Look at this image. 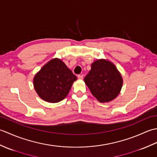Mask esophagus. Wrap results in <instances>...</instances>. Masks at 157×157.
Here are the masks:
<instances>
[{
  "label": "esophagus",
  "instance_id": "34e87169",
  "mask_svg": "<svg viewBox=\"0 0 157 157\" xmlns=\"http://www.w3.org/2000/svg\"><path fill=\"white\" fill-rule=\"evenodd\" d=\"M78 78L79 79H83V75H78Z\"/></svg>",
  "mask_w": 157,
  "mask_h": 157
}]
</instances>
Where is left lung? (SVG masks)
<instances>
[{
    "instance_id": "1",
    "label": "left lung",
    "mask_w": 157,
    "mask_h": 157,
    "mask_svg": "<svg viewBox=\"0 0 157 157\" xmlns=\"http://www.w3.org/2000/svg\"><path fill=\"white\" fill-rule=\"evenodd\" d=\"M84 82L92 94L101 102L114 100L121 92L123 78L116 66L107 59L94 61Z\"/></svg>"
}]
</instances>
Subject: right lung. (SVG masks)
<instances>
[{
	"label": "right lung",
	"instance_id": "add662e5",
	"mask_svg": "<svg viewBox=\"0 0 157 157\" xmlns=\"http://www.w3.org/2000/svg\"><path fill=\"white\" fill-rule=\"evenodd\" d=\"M77 77L61 59H51L35 75L33 83L38 95L44 101L56 103L69 94Z\"/></svg>",
	"mask_w": 157,
	"mask_h": 157
}]
</instances>
